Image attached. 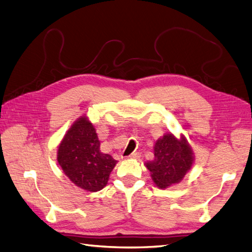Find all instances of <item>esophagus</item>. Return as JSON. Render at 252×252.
Returning a JSON list of instances; mask_svg holds the SVG:
<instances>
[{
    "instance_id": "esophagus-1",
    "label": "esophagus",
    "mask_w": 252,
    "mask_h": 252,
    "mask_svg": "<svg viewBox=\"0 0 252 252\" xmlns=\"http://www.w3.org/2000/svg\"><path fill=\"white\" fill-rule=\"evenodd\" d=\"M141 157V154L140 153H132L128 156L127 158L129 159H139Z\"/></svg>"
}]
</instances>
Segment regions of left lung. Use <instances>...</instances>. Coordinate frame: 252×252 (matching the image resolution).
<instances>
[{"label":"left lung","instance_id":"obj_1","mask_svg":"<svg viewBox=\"0 0 252 252\" xmlns=\"http://www.w3.org/2000/svg\"><path fill=\"white\" fill-rule=\"evenodd\" d=\"M154 154V160L147 161L145 166L160 189L180 182L194 162L191 146L182 135L178 140L172 133L164 134L156 142Z\"/></svg>","mask_w":252,"mask_h":252}]
</instances>
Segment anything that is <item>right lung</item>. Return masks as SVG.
<instances>
[{"label":"right lung","instance_id":"obj_1","mask_svg":"<svg viewBox=\"0 0 252 252\" xmlns=\"http://www.w3.org/2000/svg\"><path fill=\"white\" fill-rule=\"evenodd\" d=\"M95 128L87 117L75 121L58 146L57 160L74 185L97 192L107 185L117 164L112 156L103 154Z\"/></svg>","mask_w":252,"mask_h":252}]
</instances>
